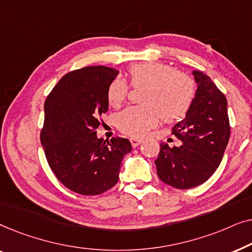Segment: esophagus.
I'll return each instance as SVG.
<instances>
[{
    "label": "esophagus",
    "mask_w": 252,
    "mask_h": 252,
    "mask_svg": "<svg viewBox=\"0 0 252 252\" xmlns=\"http://www.w3.org/2000/svg\"><path fill=\"white\" fill-rule=\"evenodd\" d=\"M130 143H132V146L134 148H136L140 143H142V140L137 139V137H132V139H130Z\"/></svg>",
    "instance_id": "34e87169"
}]
</instances>
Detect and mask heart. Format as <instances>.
I'll use <instances>...</instances> for the list:
<instances>
[{
	"label": "heart",
	"instance_id": "b5f03b06",
	"mask_svg": "<svg viewBox=\"0 0 252 252\" xmlns=\"http://www.w3.org/2000/svg\"><path fill=\"white\" fill-rule=\"evenodd\" d=\"M132 87H144L140 102L118 113L116 125L129 136H144L161 118L165 123L178 122L187 115L194 102L196 85L190 75L175 71L161 62H141L127 70ZM128 94V86L117 78L106 89V98L113 108H119Z\"/></svg>",
	"mask_w": 252,
	"mask_h": 252
}]
</instances>
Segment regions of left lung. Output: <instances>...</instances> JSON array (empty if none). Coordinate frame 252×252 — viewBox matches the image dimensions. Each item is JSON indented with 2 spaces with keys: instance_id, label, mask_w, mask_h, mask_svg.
I'll use <instances>...</instances> for the list:
<instances>
[{
  "instance_id": "8db88e82",
  "label": "left lung",
  "mask_w": 252,
  "mask_h": 252,
  "mask_svg": "<svg viewBox=\"0 0 252 252\" xmlns=\"http://www.w3.org/2000/svg\"><path fill=\"white\" fill-rule=\"evenodd\" d=\"M192 74L197 84L194 102L186 118L172 129L182 144L170 148L160 143L155 160L158 178L178 189L202 185L215 173L230 135L225 95L203 72Z\"/></svg>"
}]
</instances>
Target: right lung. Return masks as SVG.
Masks as SVG:
<instances>
[{"label":"right lung","instance_id":"obj_1","mask_svg":"<svg viewBox=\"0 0 252 252\" xmlns=\"http://www.w3.org/2000/svg\"><path fill=\"white\" fill-rule=\"evenodd\" d=\"M118 71L87 66L68 72L44 102L41 130L48 164L56 178L80 195H99L119 179L123 158L132 144L124 137L104 141L96 129L109 109L106 89Z\"/></svg>","mask_w":252,"mask_h":252}]
</instances>
